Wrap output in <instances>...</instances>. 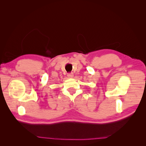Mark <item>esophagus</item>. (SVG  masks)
Instances as JSON below:
<instances>
[{
  "mask_svg": "<svg viewBox=\"0 0 146 146\" xmlns=\"http://www.w3.org/2000/svg\"><path fill=\"white\" fill-rule=\"evenodd\" d=\"M68 77L69 78H73V77H74V74H73V73L68 74Z\"/></svg>",
  "mask_w": 146,
  "mask_h": 146,
  "instance_id": "34e87169",
  "label": "esophagus"
}]
</instances>
